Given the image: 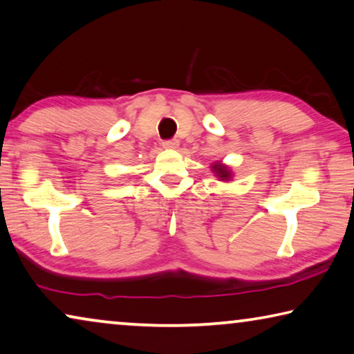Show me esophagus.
<instances>
[{"mask_svg": "<svg viewBox=\"0 0 354 354\" xmlns=\"http://www.w3.org/2000/svg\"><path fill=\"white\" fill-rule=\"evenodd\" d=\"M162 147H164L165 149H176L179 147V142L178 140H168V142L162 143Z\"/></svg>", "mask_w": 354, "mask_h": 354, "instance_id": "esophagus-1", "label": "esophagus"}]
</instances>
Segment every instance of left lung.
<instances>
[{
    "label": "left lung",
    "instance_id": "left-lung-1",
    "mask_svg": "<svg viewBox=\"0 0 354 354\" xmlns=\"http://www.w3.org/2000/svg\"><path fill=\"white\" fill-rule=\"evenodd\" d=\"M211 168H212V171H214V175L221 179V181H232L233 173H232V170H230L228 165H223L222 162L217 160L211 165Z\"/></svg>",
    "mask_w": 354,
    "mask_h": 354
}]
</instances>
